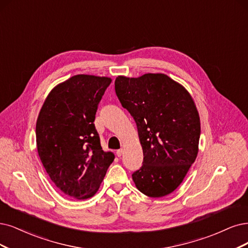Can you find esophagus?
I'll list each match as a JSON object with an SVG mask.
<instances>
[{"label":"esophagus","mask_w":248,"mask_h":248,"mask_svg":"<svg viewBox=\"0 0 248 248\" xmlns=\"http://www.w3.org/2000/svg\"><path fill=\"white\" fill-rule=\"evenodd\" d=\"M124 154V150L123 149H118V150H116V155L118 157H122V155Z\"/></svg>","instance_id":"obj_1"}]
</instances>
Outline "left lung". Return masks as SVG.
<instances>
[{
  "label": "left lung",
  "mask_w": 248,
  "mask_h": 248,
  "mask_svg": "<svg viewBox=\"0 0 248 248\" xmlns=\"http://www.w3.org/2000/svg\"><path fill=\"white\" fill-rule=\"evenodd\" d=\"M115 93L135 119L143 148V166L132 173L143 194L158 198L175 191L194 163L200 119L184 87L162 73L118 77Z\"/></svg>",
  "instance_id": "1"
}]
</instances>
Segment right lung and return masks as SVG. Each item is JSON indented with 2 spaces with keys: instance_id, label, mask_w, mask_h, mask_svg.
<instances>
[{
  "instance_id": "right-lung-1",
  "label": "right lung",
  "mask_w": 248,
  "mask_h": 248,
  "mask_svg": "<svg viewBox=\"0 0 248 248\" xmlns=\"http://www.w3.org/2000/svg\"><path fill=\"white\" fill-rule=\"evenodd\" d=\"M111 78L78 75L55 87L36 122L43 166L62 193L87 199L98 191L114 159L104 152L95 127L98 105Z\"/></svg>"
}]
</instances>
